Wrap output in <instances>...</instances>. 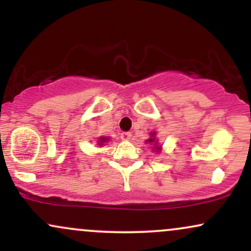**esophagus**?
I'll list each match as a JSON object with an SVG mask.
<instances>
[{
	"instance_id": "esophagus-1",
	"label": "esophagus",
	"mask_w": 251,
	"mask_h": 251,
	"mask_svg": "<svg viewBox=\"0 0 251 251\" xmlns=\"http://www.w3.org/2000/svg\"><path fill=\"white\" fill-rule=\"evenodd\" d=\"M120 137H122L123 140H128V139H131L132 133L131 132H123V133L120 134Z\"/></svg>"
}]
</instances>
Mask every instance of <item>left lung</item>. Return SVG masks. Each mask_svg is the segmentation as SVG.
I'll use <instances>...</instances> for the list:
<instances>
[{"label": "left lung", "mask_w": 251, "mask_h": 251, "mask_svg": "<svg viewBox=\"0 0 251 251\" xmlns=\"http://www.w3.org/2000/svg\"><path fill=\"white\" fill-rule=\"evenodd\" d=\"M154 134V133H153ZM154 142V138H151V139H149V143H153ZM160 148H157V150H159Z\"/></svg>", "instance_id": "obj_1"}]
</instances>
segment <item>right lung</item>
Instances as JSON below:
<instances>
[{
	"label": "right lung",
	"instance_id": "right-lung-1",
	"mask_svg": "<svg viewBox=\"0 0 251 251\" xmlns=\"http://www.w3.org/2000/svg\"><path fill=\"white\" fill-rule=\"evenodd\" d=\"M106 140H107V138H105V137H103V138H101V139H100V142H99V143H100V145H101V144H102V143H105V142H106Z\"/></svg>",
	"mask_w": 251,
	"mask_h": 251
}]
</instances>
